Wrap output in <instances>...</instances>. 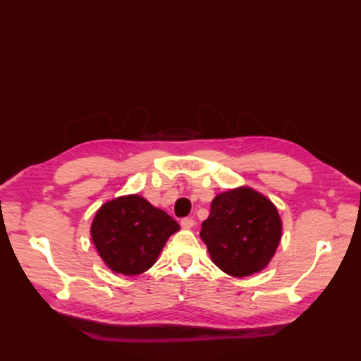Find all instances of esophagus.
I'll return each mask as SVG.
<instances>
[{
  "mask_svg": "<svg viewBox=\"0 0 361 361\" xmlns=\"http://www.w3.org/2000/svg\"><path fill=\"white\" fill-rule=\"evenodd\" d=\"M180 224H181V226H183V228L189 229V228H192V226L195 225V220H194L192 217H186V219H183V220L180 221Z\"/></svg>",
  "mask_w": 361,
  "mask_h": 361,
  "instance_id": "obj_1",
  "label": "esophagus"
}]
</instances>
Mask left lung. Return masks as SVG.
Masks as SVG:
<instances>
[{"instance_id": "left-lung-1", "label": "left lung", "mask_w": 361, "mask_h": 361, "mask_svg": "<svg viewBox=\"0 0 361 361\" xmlns=\"http://www.w3.org/2000/svg\"><path fill=\"white\" fill-rule=\"evenodd\" d=\"M200 237L221 271L245 278L270 264L282 237V220L270 198L240 186L214 197Z\"/></svg>"}]
</instances>
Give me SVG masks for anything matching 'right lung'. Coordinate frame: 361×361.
Returning a JSON list of instances; mask_svg holds the SVG:
<instances>
[{
    "instance_id": "1",
    "label": "right lung",
    "mask_w": 361,
    "mask_h": 361,
    "mask_svg": "<svg viewBox=\"0 0 361 361\" xmlns=\"http://www.w3.org/2000/svg\"><path fill=\"white\" fill-rule=\"evenodd\" d=\"M180 225L137 194L104 203L91 224V239L104 264L114 273L135 276L157 262Z\"/></svg>"
}]
</instances>
